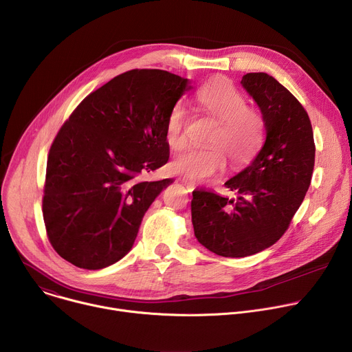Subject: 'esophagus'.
Segmentation results:
<instances>
[{"label": "esophagus", "mask_w": 352, "mask_h": 352, "mask_svg": "<svg viewBox=\"0 0 352 352\" xmlns=\"http://www.w3.org/2000/svg\"><path fill=\"white\" fill-rule=\"evenodd\" d=\"M182 182L185 184V186H186L188 192H192V190L195 189V182H192L190 179H188V178H182Z\"/></svg>", "instance_id": "34e87169"}]
</instances>
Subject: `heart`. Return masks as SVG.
Wrapping results in <instances>:
<instances>
[{
  "mask_svg": "<svg viewBox=\"0 0 352 352\" xmlns=\"http://www.w3.org/2000/svg\"><path fill=\"white\" fill-rule=\"evenodd\" d=\"M195 102L206 116L219 121V126L209 138L210 147H190L174 159L175 171L202 181L226 167V156L235 168L255 159L263 143V120L256 110L248 107L242 93L227 82H213L196 90ZM188 122L185 104L175 103L166 122L170 147L178 150L186 144Z\"/></svg>",
  "mask_w": 352,
  "mask_h": 352,
  "instance_id": "heart-1",
  "label": "heart"
}]
</instances>
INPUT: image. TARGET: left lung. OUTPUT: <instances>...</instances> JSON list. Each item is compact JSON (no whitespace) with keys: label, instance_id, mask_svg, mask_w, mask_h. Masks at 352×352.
<instances>
[{"label":"left lung","instance_id":"8db88e82","mask_svg":"<svg viewBox=\"0 0 352 352\" xmlns=\"http://www.w3.org/2000/svg\"><path fill=\"white\" fill-rule=\"evenodd\" d=\"M242 86L258 103L266 140L258 156L224 185L236 200L205 189L192 192L195 236L216 255L245 258L276 243L307 195L315 166L311 120L273 76L250 72Z\"/></svg>","mask_w":352,"mask_h":352}]
</instances>
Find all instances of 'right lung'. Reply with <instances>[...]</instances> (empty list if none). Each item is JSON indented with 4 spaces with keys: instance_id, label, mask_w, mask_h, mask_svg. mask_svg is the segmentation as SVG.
Here are the masks:
<instances>
[{
    "instance_id": "obj_1",
    "label": "right lung",
    "mask_w": 352,
    "mask_h": 352,
    "mask_svg": "<svg viewBox=\"0 0 352 352\" xmlns=\"http://www.w3.org/2000/svg\"><path fill=\"white\" fill-rule=\"evenodd\" d=\"M190 89L162 69L124 72L86 96L50 147L43 219L50 243L76 267L122 259L171 178L144 181L170 157L166 122Z\"/></svg>"
}]
</instances>
